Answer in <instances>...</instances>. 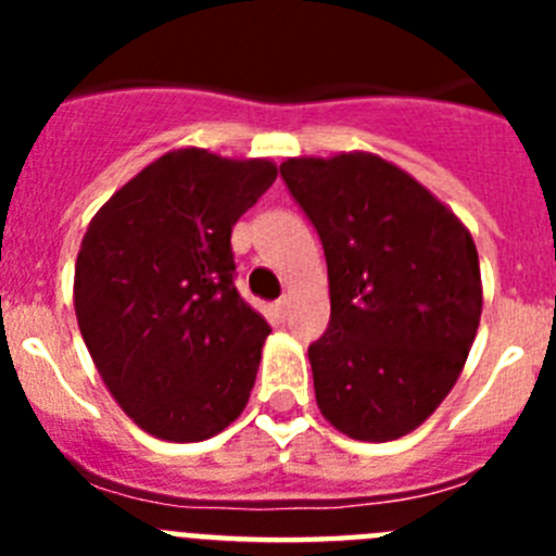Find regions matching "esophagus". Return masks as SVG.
I'll return each mask as SVG.
<instances>
[{
    "label": "esophagus",
    "instance_id": "34e87169",
    "mask_svg": "<svg viewBox=\"0 0 556 556\" xmlns=\"http://www.w3.org/2000/svg\"><path fill=\"white\" fill-rule=\"evenodd\" d=\"M287 308H289V298L283 294V298H278V301H275V312L287 314Z\"/></svg>",
    "mask_w": 556,
    "mask_h": 556
}]
</instances>
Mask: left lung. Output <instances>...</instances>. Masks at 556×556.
Instances as JSON below:
<instances>
[{"label":"left lung","mask_w":556,"mask_h":556,"mask_svg":"<svg viewBox=\"0 0 556 556\" xmlns=\"http://www.w3.org/2000/svg\"><path fill=\"white\" fill-rule=\"evenodd\" d=\"M281 178L326 250L331 323L308 345L317 406L353 440L409 434L443 404L476 339L473 236L372 152L287 159Z\"/></svg>","instance_id":"obj_1"}]
</instances>
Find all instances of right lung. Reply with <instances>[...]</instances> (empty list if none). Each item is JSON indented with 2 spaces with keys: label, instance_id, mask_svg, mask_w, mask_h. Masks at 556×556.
<instances>
[{
  "label": "right lung",
  "instance_id": "right-lung-1",
  "mask_svg": "<svg viewBox=\"0 0 556 556\" xmlns=\"http://www.w3.org/2000/svg\"><path fill=\"white\" fill-rule=\"evenodd\" d=\"M275 175L267 159L172 150L88 223L77 326L108 392L147 434L200 443L248 404L269 326L233 287L230 230Z\"/></svg>",
  "mask_w": 556,
  "mask_h": 556
}]
</instances>
